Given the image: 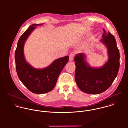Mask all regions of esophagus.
Segmentation results:
<instances>
[{
    "label": "esophagus",
    "mask_w": 128,
    "mask_h": 128,
    "mask_svg": "<svg viewBox=\"0 0 128 128\" xmlns=\"http://www.w3.org/2000/svg\"><path fill=\"white\" fill-rule=\"evenodd\" d=\"M74 53H71L70 54V55L69 56H70V58H69V60H70V61H72L73 60V58H74Z\"/></svg>",
    "instance_id": "1"
}]
</instances>
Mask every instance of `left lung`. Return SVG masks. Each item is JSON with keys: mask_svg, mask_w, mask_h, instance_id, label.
Here are the masks:
<instances>
[{"mask_svg": "<svg viewBox=\"0 0 128 128\" xmlns=\"http://www.w3.org/2000/svg\"><path fill=\"white\" fill-rule=\"evenodd\" d=\"M100 41L107 48L108 60L100 68L91 67L87 62L86 55L80 53L75 56V79L78 88L89 94H98L110 88L116 77L120 66V54L116 39L104 28Z\"/></svg>", "mask_w": 128, "mask_h": 128, "instance_id": "obj_1", "label": "left lung"}]
</instances>
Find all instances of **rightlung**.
Segmentation results:
<instances>
[{
    "label": "right lung",
    "instance_id": "add662e5",
    "mask_svg": "<svg viewBox=\"0 0 128 128\" xmlns=\"http://www.w3.org/2000/svg\"><path fill=\"white\" fill-rule=\"evenodd\" d=\"M42 24L31 25L20 37L15 53L16 68L19 79L30 91L34 94H44L55 87L60 74L68 63L69 56L55 60L50 65L42 69L32 67L26 60L24 47L26 41L36 26Z\"/></svg>",
    "mask_w": 128,
    "mask_h": 128
}]
</instances>
